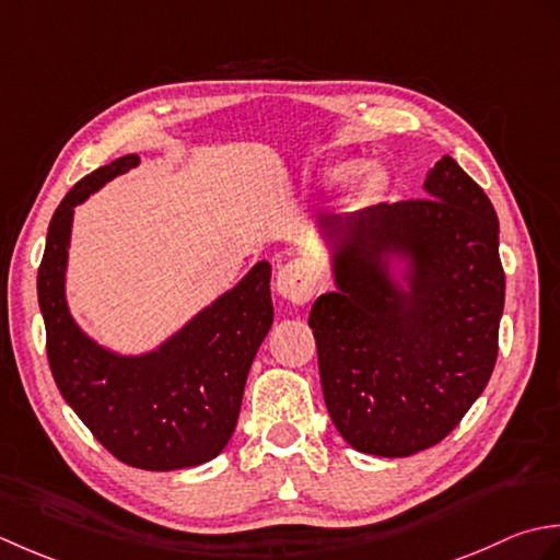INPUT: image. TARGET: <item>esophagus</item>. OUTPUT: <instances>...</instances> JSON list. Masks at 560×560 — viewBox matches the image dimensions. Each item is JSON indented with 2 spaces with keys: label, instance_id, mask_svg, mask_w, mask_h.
<instances>
[{
  "label": "esophagus",
  "instance_id": "obj_1",
  "mask_svg": "<svg viewBox=\"0 0 560 560\" xmlns=\"http://www.w3.org/2000/svg\"><path fill=\"white\" fill-rule=\"evenodd\" d=\"M276 288L280 296H284L288 302L304 304L306 300H312L314 288H316L314 272L304 264V260H290V264L280 266Z\"/></svg>",
  "mask_w": 560,
  "mask_h": 560
}]
</instances>
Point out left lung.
Segmentation results:
<instances>
[{"label":"left lung","mask_w":560,"mask_h":560,"mask_svg":"<svg viewBox=\"0 0 560 560\" xmlns=\"http://www.w3.org/2000/svg\"><path fill=\"white\" fill-rule=\"evenodd\" d=\"M423 190L336 220V292L310 314L328 416L350 447L374 456L447 438L498 358V214L452 156L430 168Z\"/></svg>","instance_id":"obj_1"}]
</instances>
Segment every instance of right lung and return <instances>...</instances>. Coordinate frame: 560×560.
Wrapping results in <instances>:
<instances>
[{
	"label": "right lung",
	"mask_w": 560,
	"mask_h": 560,
	"mask_svg": "<svg viewBox=\"0 0 560 560\" xmlns=\"http://www.w3.org/2000/svg\"><path fill=\"white\" fill-rule=\"evenodd\" d=\"M137 164L125 154L91 171L57 205L38 268L48 362L65 401L113 456L144 471L190 469L214 459L236 428L250 362L272 326L270 264L258 260L150 352L98 346L67 306L74 208Z\"/></svg>",
	"instance_id": "right-lung-1"
}]
</instances>
